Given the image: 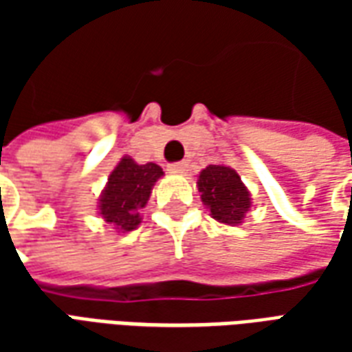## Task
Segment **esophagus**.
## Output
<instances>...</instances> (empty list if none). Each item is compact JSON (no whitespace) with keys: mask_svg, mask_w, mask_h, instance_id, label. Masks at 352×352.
Masks as SVG:
<instances>
[{"mask_svg":"<svg viewBox=\"0 0 352 352\" xmlns=\"http://www.w3.org/2000/svg\"><path fill=\"white\" fill-rule=\"evenodd\" d=\"M168 169L171 173H186L188 171V164L186 162H175V164H169Z\"/></svg>","mask_w":352,"mask_h":352,"instance_id":"34e87169","label":"esophagus"}]
</instances>
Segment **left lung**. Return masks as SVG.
I'll list each match as a JSON object with an SVG mask.
<instances>
[{
	"label": "left lung",
	"mask_w": 352,
	"mask_h": 352,
	"mask_svg": "<svg viewBox=\"0 0 352 352\" xmlns=\"http://www.w3.org/2000/svg\"><path fill=\"white\" fill-rule=\"evenodd\" d=\"M198 190L204 206L211 211L214 221L237 226L251 209V192L241 183L236 169L228 166H207L201 169Z\"/></svg>",
	"instance_id": "obj_1"
}]
</instances>
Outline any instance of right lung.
Returning <instances> with one entry per match:
<instances>
[{
    "instance_id": "right-lung-1",
    "label": "right lung",
    "mask_w": 352,
    "mask_h": 352,
    "mask_svg": "<svg viewBox=\"0 0 352 352\" xmlns=\"http://www.w3.org/2000/svg\"><path fill=\"white\" fill-rule=\"evenodd\" d=\"M162 175V168L153 162L141 166L130 156L120 158L100 196L98 213L101 219L122 234L138 228L141 222L139 211L146 206L154 183Z\"/></svg>"
}]
</instances>
